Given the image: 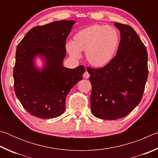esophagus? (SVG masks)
Listing matches in <instances>:
<instances>
[{
    "instance_id": "esophagus-1",
    "label": "esophagus",
    "mask_w": 158,
    "mask_h": 158,
    "mask_svg": "<svg viewBox=\"0 0 158 158\" xmlns=\"http://www.w3.org/2000/svg\"><path fill=\"white\" fill-rule=\"evenodd\" d=\"M89 77H90V74H89V73H88L87 71H85V73H84V77L85 79H89Z\"/></svg>"
}]
</instances>
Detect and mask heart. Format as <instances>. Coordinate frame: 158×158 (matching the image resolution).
I'll return each mask as SVG.
<instances>
[{"label": "heart", "mask_w": 158, "mask_h": 158, "mask_svg": "<svg viewBox=\"0 0 158 158\" xmlns=\"http://www.w3.org/2000/svg\"><path fill=\"white\" fill-rule=\"evenodd\" d=\"M121 43V35L111 26L93 25L77 31L73 42L65 45L71 57L79 58L81 52H85V58L95 68L107 65L116 56Z\"/></svg>", "instance_id": "1"}]
</instances>
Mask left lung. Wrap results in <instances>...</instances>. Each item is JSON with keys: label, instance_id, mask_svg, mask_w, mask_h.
<instances>
[{"label": "left lung", "instance_id": "8db88e82", "mask_svg": "<svg viewBox=\"0 0 158 158\" xmlns=\"http://www.w3.org/2000/svg\"><path fill=\"white\" fill-rule=\"evenodd\" d=\"M114 25L121 32V43L114 60L100 68L87 67L91 111L105 120L124 118L139 104L148 74V53L139 37L130 26Z\"/></svg>", "mask_w": 158, "mask_h": 158}]
</instances>
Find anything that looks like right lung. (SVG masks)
Returning a JSON list of instances; mask_svg holds the SVG:
<instances>
[{
    "instance_id": "add662e5",
    "label": "right lung",
    "mask_w": 158,
    "mask_h": 158,
    "mask_svg": "<svg viewBox=\"0 0 158 158\" xmlns=\"http://www.w3.org/2000/svg\"><path fill=\"white\" fill-rule=\"evenodd\" d=\"M73 21H56L31 28L18 44L13 69L15 94L29 114L40 118L60 116L65 109L69 90L83 79L84 65L74 69L63 66L65 43ZM42 55L45 66L38 71L34 65Z\"/></svg>"
}]
</instances>
